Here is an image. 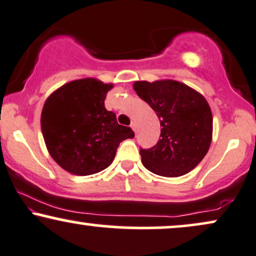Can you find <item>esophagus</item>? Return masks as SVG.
Masks as SVG:
<instances>
[{
  "label": "esophagus",
  "mask_w": 256,
  "mask_h": 256,
  "mask_svg": "<svg viewBox=\"0 0 256 256\" xmlns=\"http://www.w3.org/2000/svg\"><path fill=\"white\" fill-rule=\"evenodd\" d=\"M131 128L134 131V134H137V132H138V126H137L136 122H132V124H131Z\"/></svg>",
  "instance_id": "obj_1"
}]
</instances>
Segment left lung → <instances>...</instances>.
Listing matches in <instances>:
<instances>
[{"label":"left lung","instance_id":"1","mask_svg":"<svg viewBox=\"0 0 256 256\" xmlns=\"http://www.w3.org/2000/svg\"><path fill=\"white\" fill-rule=\"evenodd\" d=\"M134 89L155 110L161 124L156 146L140 149L142 163L166 178L187 174L199 164L212 140V112L206 98L174 80L136 81Z\"/></svg>","mask_w":256,"mask_h":256}]
</instances>
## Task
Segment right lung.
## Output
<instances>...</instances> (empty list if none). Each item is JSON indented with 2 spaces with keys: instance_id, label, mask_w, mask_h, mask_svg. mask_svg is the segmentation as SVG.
<instances>
[{
  "instance_id": "1",
  "label": "right lung",
  "mask_w": 256,
  "mask_h": 256,
  "mask_svg": "<svg viewBox=\"0 0 256 256\" xmlns=\"http://www.w3.org/2000/svg\"><path fill=\"white\" fill-rule=\"evenodd\" d=\"M112 83L96 78L68 82L46 98L42 110V132L51 158L64 170L92 175L114 160L120 142L134 138L131 128L119 125L104 108Z\"/></svg>"
}]
</instances>
